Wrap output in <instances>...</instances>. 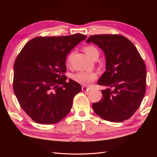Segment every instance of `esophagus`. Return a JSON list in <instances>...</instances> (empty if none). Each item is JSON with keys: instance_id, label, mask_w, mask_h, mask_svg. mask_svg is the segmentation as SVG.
Wrapping results in <instances>:
<instances>
[{"instance_id": "obj_1", "label": "esophagus", "mask_w": 157, "mask_h": 157, "mask_svg": "<svg viewBox=\"0 0 157 157\" xmlns=\"http://www.w3.org/2000/svg\"><path fill=\"white\" fill-rule=\"evenodd\" d=\"M82 91L83 92H88L90 90V88H88V87H86V86H82Z\"/></svg>"}]
</instances>
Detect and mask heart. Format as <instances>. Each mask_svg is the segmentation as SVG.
Wrapping results in <instances>:
<instances>
[{"label":"heart","mask_w":157,"mask_h":157,"mask_svg":"<svg viewBox=\"0 0 157 157\" xmlns=\"http://www.w3.org/2000/svg\"><path fill=\"white\" fill-rule=\"evenodd\" d=\"M84 51L89 58L92 59H94L95 57H98L99 52L98 49L93 46H87L84 48ZM72 55H70L67 59V63H69L71 60ZM73 79L77 82L80 83L82 84L88 85L90 83L97 78V74L94 71H79L73 75Z\"/></svg>","instance_id":"heart-1"}]
</instances>
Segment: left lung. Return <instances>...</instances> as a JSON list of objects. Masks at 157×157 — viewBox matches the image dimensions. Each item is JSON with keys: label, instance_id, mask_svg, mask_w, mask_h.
<instances>
[{"label": "left lung", "instance_id": "8db88e82", "mask_svg": "<svg viewBox=\"0 0 157 157\" xmlns=\"http://www.w3.org/2000/svg\"><path fill=\"white\" fill-rule=\"evenodd\" d=\"M104 52L106 71L98 81L105 86L102 99L93 103L95 113L111 122L129 119L139 108L146 92V65L137 48L127 38L117 34L90 36Z\"/></svg>", "mask_w": 157, "mask_h": 157}]
</instances>
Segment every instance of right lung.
<instances>
[{
    "mask_svg": "<svg viewBox=\"0 0 157 157\" xmlns=\"http://www.w3.org/2000/svg\"><path fill=\"white\" fill-rule=\"evenodd\" d=\"M87 38L82 34L36 37L26 43L13 67V90L33 121L54 124L71 111L81 85L65 75L67 55Z\"/></svg>",
    "mask_w": 157,
    "mask_h": 157,
    "instance_id": "right-lung-1",
    "label": "right lung"
}]
</instances>
